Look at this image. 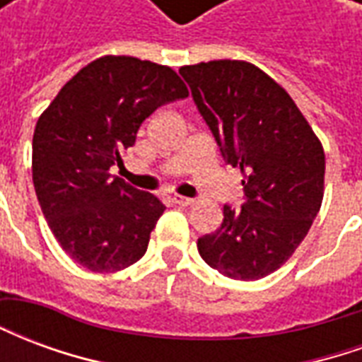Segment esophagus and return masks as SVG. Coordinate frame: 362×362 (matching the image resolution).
Here are the masks:
<instances>
[{"mask_svg": "<svg viewBox=\"0 0 362 362\" xmlns=\"http://www.w3.org/2000/svg\"><path fill=\"white\" fill-rule=\"evenodd\" d=\"M173 202L176 205H180V207H188V205L194 204V199H192V197H184V196H174Z\"/></svg>", "mask_w": 362, "mask_h": 362, "instance_id": "1", "label": "esophagus"}]
</instances>
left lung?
<instances>
[{
	"mask_svg": "<svg viewBox=\"0 0 362 362\" xmlns=\"http://www.w3.org/2000/svg\"><path fill=\"white\" fill-rule=\"evenodd\" d=\"M227 165L240 168L244 204L197 238L207 266L256 281L279 269L308 235L324 197L326 157L279 83L240 59L180 67Z\"/></svg>",
	"mask_w": 362,
	"mask_h": 362,
	"instance_id": "obj_1",
	"label": "left lung"
}]
</instances>
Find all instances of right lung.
I'll use <instances>...</instances> for the list:
<instances>
[{"label":"right lung","instance_id":"add662e5","mask_svg":"<svg viewBox=\"0 0 362 362\" xmlns=\"http://www.w3.org/2000/svg\"><path fill=\"white\" fill-rule=\"evenodd\" d=\"M188 96L170 67L132 56L85 66L42 112L33 137V182L48 227L77 264L119 272L147 252L165 205L110 168L158 106Z\"/></svg>","mask_w":362,"mask_h":362}]
</instances>
